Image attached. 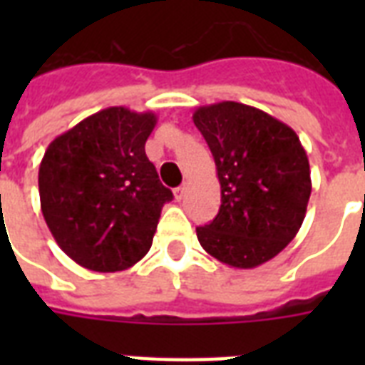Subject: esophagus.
I'll return each mask as SVG.
<instances>
[{
	"mask_svg": "<svg viewBox=\"0 0 365 365\" xmlns=\"http://www.w3.org/2000/svg\"><path fill=\"white\" fill-rule=\"evenodd\" d=\"M183 193H185V185H180V187L174 189V197H176V200H182Z\"/></svg>",
	"mask_w": 365,
	"mask_h": 365,
	"instance_id": "1",
	"label": "esophagus"
}]
</instances>
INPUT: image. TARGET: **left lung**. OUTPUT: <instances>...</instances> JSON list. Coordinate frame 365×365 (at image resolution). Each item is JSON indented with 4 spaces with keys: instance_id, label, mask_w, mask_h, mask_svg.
Wrapping results in <instances>:
<instances>
[{
    "instance_id": "obj_1",
    "label": "left lung",
    "mask_w": 365,
    "mask_h": 365,
    "mask_svg": "<svg viewBox=\"0 0 365 365\" xmlns=\"http://www.w3.org/2000/svg\"><path fill=\"white\" fill-rule=\"evenodd\" d=\"M193 123L210 148L222 185L220 212L197 227V239L229 267L263 265L294 240L305 220L312 185L299 136L240 102L200 106Z\"/></svg>"
}]
</instances>
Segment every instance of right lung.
I'll return each mask as SVG.
<instances>
[{
	"mask_svg": "<svg viewBox=\"0 0 365 365\" xmlns=\"http://www.w3.org/2000/svg\"><path fill=\"white\" fill-rule=\"evenodd\" d=\"M155 125L151 111L113 106L54 138L43 155V217L62 252L85 269L125 271L151 248L172 200L145 155Z\"/></svg>",
	"mask_w": 365,
	"mask_h": 365,
	"instance_id": "1",
	"label": "right lung"
}]
</instances>
